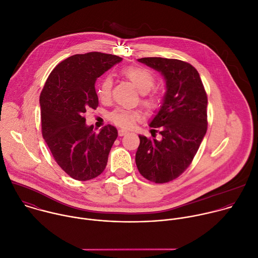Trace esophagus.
Masks as SVG:
<instances>
[{
    "label": "esophagus",
    "instance_id": "esophagus-1",
    "mask_svg": "<svg viewBox=\"0 0 258 258\" xmlns=\"http://www.w3.org/2000/svg\"><path fill=\"white\" fill-rule=\"evenodd\" d=\"M126 134H127V132L124 131V130H119V131H118V135H119L120 137H122V136H124V135H126Z\"/></svg>",
    "mask_w": 258,
    "mask_h": 258
}]
</instances>
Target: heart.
<instances>
[{"instance_id":"heart-1","label":"heart","mask_w":258,"mask_h":258,"mask_svg":"<svg viewBox=\"0 0 258 258\" xmlns=\"http://www.w3.org/2000/svg\"><path fill=\"white\" fill-rule=\"evenodd\" d=\"M122 76L127 79L135 88L141 94L149 93L153 87L155 86L156 79L153 73L147 68L139 67V66H130L122 69ZM112 89V79L111 77H105L98 89V95L102 100H107L111 96ZM143 103L148 107H154L157 104V98L155 96H151L145 98ZM110 119H111L115 124L130 128L132 127L136 120L140 117V113L138 111H131V110L118 108L112 113H110Z\"/></svg>"}]
</instances>
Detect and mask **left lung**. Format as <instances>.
Returning <instances> with one entry per match:
<instances>
[{
    "label": "left lung",
    "instance_id": "left-lung-1",
    "mask_svg": "<svg viewBox=\"0 0 258 258\" xmlns=\"http://www.w3.org/2000/svg\"><path fill=\"white\" fill-rule=\"evenodd\" d=\"M138 61L160 72L166 85L160 108L149 123L160 127L161 140L139 135L136 153L140 173L150 181L163 183L179 176L196 155L207 131V96L191 64L160 57Z\"/></svg>",
    "mask_w": 258,
    "mask_h": 258
}]
</instances>
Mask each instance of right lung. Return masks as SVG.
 Returning <instances> with one entry per match:
<instances>
[{
	"label": "right lung",
	"mask_w": 258,
	"mask_h": 258,
	"mask_svg": "<svg viewBox=\"0 0 258 258\" xmlns=\"http://www.w3.org/2000/svg\"><path fill=\"white\" fill-rule=\"evenodd\" d=\"M121 60L100 52L73 55L53 69L41 93L43 137L55 161L72 178H95L107 165L117 130L107 124L96 134L85 113L99 105L97 79Z\"/></svg>",
	"instance_id": "add662e5"
}]
</instances>
